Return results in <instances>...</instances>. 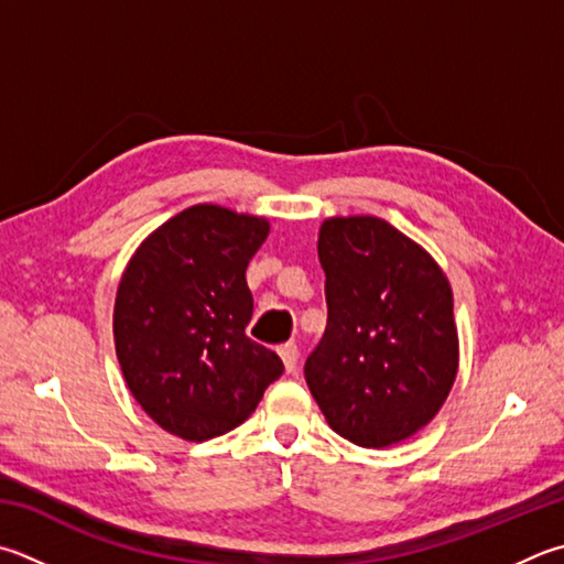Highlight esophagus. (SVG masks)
Here are the masks:
<instances>
[{"instance_id":"34e87169","label":"esophagus","mask_w":564,"mask_h":564,"mask_svg":"<svg viewBox=\"0 0 564 564\" xmlns=\"http://www.w3.org/2000/svg\"><path fill=\"white\" fill-rule=\"evenodd\" d=\"M279 355H281V360H283L285 372H293L295 365H299V357H301L299 347H295L293 343H285V345L279 347Z\"/></svg>"}]
</instances>
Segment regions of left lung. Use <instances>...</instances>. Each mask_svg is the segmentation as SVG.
<instances>
[{
  "label": "left lung",
  "instance_id": "left-lung-1",
  "mask_svg": "<svg viewBox=\"0 0 564 564\" xmlns=\"http://www.w3.org/2000/svg\"><path fill=\"white\" fill-rule=\"evenodd\" d=\"M327 325L305 382L333 432L365 448L414 436L458 372L454 293L416 241L377 217H333L317 234Z\"/></svg>",
  "mask_w": 564,
  "mask_h": 564
}]
</instances>
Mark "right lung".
Instances as JSON below:
<instances>
[{
    "label": "right lung",
    "mask_w": 564,
    "mask_h": 564,
    "mask_svg": "<svg viewBox=\"0 0 564 564\" xmlns=\"http://www.w3.org/2000/svg\"><path fill=\"white\" fill-rule=\"evenodd\" d=\"M269 221L194 204L132 253L118 285L112 337L122 377L152 422L187 442L237 429L283 372L253 343L247 265Z\"/></svg>",
    "instance_id": "right-lung-1"
}]
</instances>
